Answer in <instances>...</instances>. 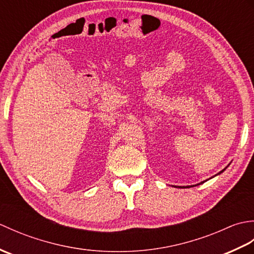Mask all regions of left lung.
<instances>
[{
	"label": "left lung",
	"mask_w": 254,
	"mask_h": 254,
	"mask_svg": "<svg viewBox=\"0 0 254 254\" xmlns=\"http://www.w3.org/2000/svg\"><path fill=\"white\" fill-rule=\"evenodd\" d=\"M229 165H230V164H229ZM229 165H228V166H229ZM228 166H227V167H228ZM227 167H226V168H224V169H223L222 171H219V172H218V174H217V175H215L214 177H216V176H218V175H220V174H222V172H224V171H225L226 169H227ZM212 178H213V177H212ZM212 178H209V179H212ZM205 181H207V180H205ZM205 181H202V182H199V183H197V185H194V186H191V187H195V186H199V185H202V183H204ZM176 188H185V187H176ZM187 188H190V187H189V186H188Z\"/></svg>",
	"instance_id": "left-lung-1"
}]
</instances>
